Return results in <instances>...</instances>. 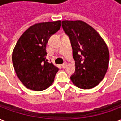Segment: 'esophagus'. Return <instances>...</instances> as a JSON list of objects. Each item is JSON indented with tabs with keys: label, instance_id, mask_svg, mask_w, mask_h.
<instances>
[{
	"label": "esophagus",
	"instance_id": "obj_1",
	"mask_svg": "<svg viewBox=\"0 0 121 121\" xmlns=\"http://www.w3.org/2000/svg\"><path fill=\"white\" fill-rule=\"evenodd\" d=\"M66 66H67V63L66 62H65V63H63L62 65H61V67H63V68H65Z\"/></svg>",
	"mask_w": 121,
	"mask_h": 121
}]
</instances>
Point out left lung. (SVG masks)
Masks as SVG:
<instances>
[{"label":"left lung","instance_id":"left-lung-1","mask_svg":"<svg viewBox=\"0 0 121 121\" xmlns=\"http://www.w3.org/2000/svg\"><path fill=\"white\" fill-rule=\"evenodd\" d=\"M62 28L68 35L75 61V72L71 80L83 89L96 86L108 67L109 50L96 30L82 21H63Z\"/></svg>","mask_w":121,"mask_h":121}]
</instances>
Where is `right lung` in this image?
<instances>
[{
  "mask_svg": "<svg viewBox=\"0 0 121 121\" xmlns=\"http://www.w3.org/2000/svg\"><path fill=\"white\" fill-rule=\"evenodd\" d=\"M60 27V21L37 23L26 30L16 43L12 62L18 78L28 89L43 91L54 80L59 69L46 60V47Z\"/></svg>",
  "mask_w": 121,
  "mask_h": 121,
  "instance_id": "1",
  "label": "right lung"
}]
</instances>
